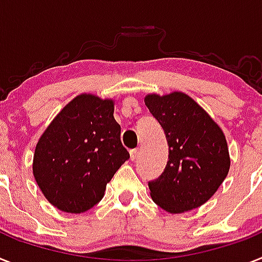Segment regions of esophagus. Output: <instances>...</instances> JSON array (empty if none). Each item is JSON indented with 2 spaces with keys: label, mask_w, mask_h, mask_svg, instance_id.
<instances>
[{
  "label": "esophagus",
  "mask_w": 262,
  "mask_h": 262,
  "mask_svg": "<svg viewBox=\"0 0 262 262\" xmlns=\"http://www.w3.org/2000/svg\"><path fill=\"white\" fill-rule=\"evenodd\" d=\"M129 155H131V160H136L138 156H139V149L138 148H134L129 151Z\"/></svg>",
  "instance_id": "34e87169"
}]
</instances>
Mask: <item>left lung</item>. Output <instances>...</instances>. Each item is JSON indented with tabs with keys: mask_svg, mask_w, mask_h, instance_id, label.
<instances>
[{
	"mask_svg": "<svg viewBox=\"0 0 262 262\" xmlns=\"http://www.w3.org/2000/svg\"><path fill=\"white\" fill-rule=\"evenodd\" d=\"M149 113L160 123L169 147L168 162L148 183L151 198L169 213H183L207 203L227 178L231 159L224 133L187 94H149Z\"/></svg>",
	"mask_w": 262,
	"mask_h": 262,
	"instance_id": "left-lung-1",
	"label": "left lung"
}]
</instances>
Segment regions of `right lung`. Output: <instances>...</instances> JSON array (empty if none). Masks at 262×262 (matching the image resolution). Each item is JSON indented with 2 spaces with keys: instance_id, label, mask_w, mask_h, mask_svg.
Masks as SVG:
<instances>
[{
  "instance_id": "add662e5",
  "label": "right lung",
  "mask_w": 262,
  "mask_h": 262,
  "mask_svg": "<svg viewBox=\"0 0 262 262\" xmlns=\"http://www.w3.org/2000/svg\"><path fill=\"white\" fill-rule=\"evenodd\" d=\"M128 159L114 118V100L80 94L38 140L33 175L50 204L82 213L102 200L107 183Z\"/></svg>"
}]
</instances>
